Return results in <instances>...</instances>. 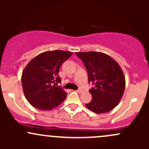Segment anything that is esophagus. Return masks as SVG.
Wrapping results in <instances>:
<instances>
[{
    "instance_id": "34e87169",
    "label": "esophagus",
    "mask_w": 149,
    "mask_h": 149,
    "mask_svg": "<svg viewBox=\"0 0 149 149\" xmlns=\"http://www.w3.org/2000/svg\"><path fill=\"white\" fill-rule=\"evenodd\" d=\"M76 91H77V92H79V93H82V92H83V89H82L81 88H79V89H78Z\"/></svg>"
}]
</instances>
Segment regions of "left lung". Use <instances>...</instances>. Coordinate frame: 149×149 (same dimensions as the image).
<instances>
[{
  "instance_id": "left-lung-1",
  "label": "left lung",
  "mask_w": 149,
  "mask_h": 149,
  "mask_svg": "<svg viewBox=\"0 0 149 149\" xmlns=\"http://www.w3.org/2000/svg\"><path fill=\"white\" fill-rule=\"evenodd\" d=\"M76 54L86 68L88 82L94 84L89 90L92 100L86 107L95 113H106L113 109L121 100L125 87L120 66L103 52L91 51Z\"/></svg>"
}]
</instances>
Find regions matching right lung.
<instances>
[{
  "instance_id": "right-lung-1",
  "label": "right lung",
  "mask_w": 149,
  "mask_h": 149,
  "mask_svg": "<svg viewBox=\"0 0 149 149\" xmlns=\"http://www.w3.org/2000/svg\"><path fill=\"white\" fill-rule=\"evenodd\" d=\"M71 52L47 51L29 62L22 75L23 91L27 101L40 110L52 109L65 100L67 94L58 86V76L62 64L72 55Z\"/></svg>"
}]
</instances>
